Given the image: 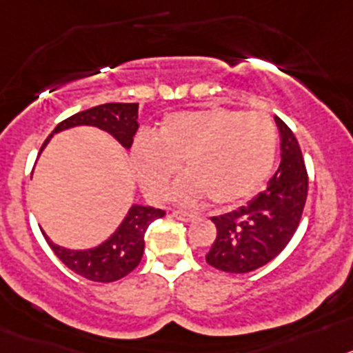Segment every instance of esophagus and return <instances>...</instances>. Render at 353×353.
<instances>
[{"label": "esophagus", "mask_w": 353, "mask_h": 353, "mask_svg": "<svg viewBox=\"0 0 353 353\" xmlns=\"http://www.w3.org/2000/svg\"><path fill=\"white\" fill-rule=\"evenodd\" d=\"M172 216L181 221H192L195 218V212L184 211V209H172Z\"/></svg>", "instance_id": "1"}]
</instances>
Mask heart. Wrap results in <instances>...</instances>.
Returning <instances> with one entry per match:
<instances>
[{
    "label": "heart",
    "mask_w": 353,
    "mask_h": 353,
    "mask_svg": "<svg viewBox=\"0 0 353 353\" xmlns=\"http://www.w3.org/2000/svg\"><path fill=\"white\" fill-rule=\"evenodd\" d=\"M276 148L278 130L268 114L214 107L167 116L158 137L142 133L135 139L132 160L142 188L154 199L183 161L188 176L176 184V199L193 202L205 193L214 205H228L262 186Z\"/></svg>",
    "instance_id": "b5f03b06"
}]
</instances>
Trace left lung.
<instances>
[{
    "mask_svg": "<svg viewBox=\"0 0 353 353\" xmlns=\"http://www.w3.org/2000/svg\"><path fill=\"white\" fill-rule=\"evenodd\" d=\"M281 161L268 188L237 211L212 216L216 239L205 262L225 272L255 271L283 252L299 227L307 196V172L299 142L279 117Z\"/></svg>",
    "mask_w": 353,
    "mask_h": 353,
    "instance_id": "left-lung-1",
    "label": "left lung"
}]
</instances>
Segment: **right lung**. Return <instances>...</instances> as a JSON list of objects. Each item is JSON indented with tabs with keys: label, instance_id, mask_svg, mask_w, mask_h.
<instances>
[{
	"label": "right lung",
	"instance_id": "1",
	"mask_svg": "<svg viewBox=\"0 0 353 353\" xmlns=\"http://www.w3.org/2000/svg\"><path fill=\"white\" fill-rule=\"evenodd\" d=\"M137 112L139 103H103V105L82 110V112L66 117L65 121H61L54 128L52 133L81 125L98 126L114 135L125 148H132L133 135L139 130ZM52 133L47 137L43 145L49 142ZM163 216L165 211L161 209L132 205L123 223L117 227L112 236L100 246L85 250V252L66 250V248L50 243L46 234L43 236L49 243L50 250L70 271H74L75 274L85 279H91V281L110 283V281L125 278L137 268L142 253H144L145 230L154 220L163 218Z\"/></svg>",
	"mask_w": 353,
	"mask_h": 353
}]
</instances>
